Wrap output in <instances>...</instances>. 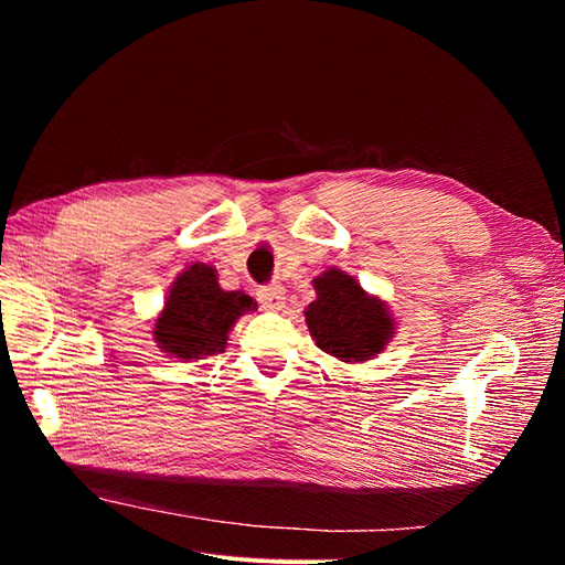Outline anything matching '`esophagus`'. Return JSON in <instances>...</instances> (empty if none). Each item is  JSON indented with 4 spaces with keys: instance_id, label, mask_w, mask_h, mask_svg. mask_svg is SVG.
<instances>
[{
    "instance_id": "obj_1",
    "label": "esophagus",
    "mask_w": 565,
    "mask_h": 565,
    "mask_svg": "<svg viewBox=\"0 0 565 565\" xmlns=\"http://www.w3.org/2000/svg\"><path fill=\"white\" fill-rule=\"evenodd\" d=\"M256 299H259V303L264 306V309L280 311L282 306H285V287L278 285V282L264 285V287L256 289Z\"/></svg>"
}]
</instances>
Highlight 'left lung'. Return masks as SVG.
Listing matches in <instances>:
<instances>
[{
	"instance_id": "8db88e82",
	"label": "left lung",
	"mask_w": 565,
	"mask_h": 565,
	"mask_svg": "<svg viewBox=\"0 0 565 565\" xmlns=\"http://www.w3.org/2000/svg\"><path fill=\"white\" fill-rule=\"evenodd\" d=\"M318 299L303 311L316 347L341 363L370 361L393 337L386 303L370 297L349 273L330 268L313 280Z\"/></svg>"
}]
</instances>
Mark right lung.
Segmentation results:
<instances>
[{
    "label": "right lung",
    "instance_id": "obj_1",
    "mask_svg": "<svg viewBox=\"0 0 565 565\" xmlns=\"http://www.w3.org/2000/svg\"><path fill=\"white\" fill-rule=\"evenodd\" d=\"M254 309V299L241 289L226 292L218 287L212 266L193 264L169 289L152 334L169 355L179 361H193V358L200 361L224 351L235 320Z\"/></svg>",
    "mask_w": 565,
    "mask_h": 565
}]
</instances>
